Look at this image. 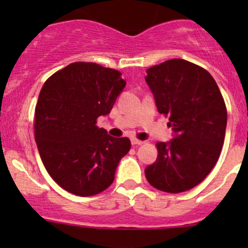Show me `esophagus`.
<instances>
[{"label": "esophagus", "mask_w": 248, "mask_h": 248, "mask_svg": "<svg viewBox=\"0 0 248 248\" xmlns=\"http://www.w3.org/2000/svg\"><path fill=\"white\" fill-rule=\"evenodd\" d=\"M132 144L133 145H142L144 144V141H142V140H139V139H137V138H132Z\"/></svg>", "instance_id": "34e87169"}]
</instances>
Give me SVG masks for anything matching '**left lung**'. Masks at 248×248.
I'll return each mask as SVG.
<instances>
[{"instance_id":"left-lung-1","label":"left lung","mask_w":248,"mask_h":248,"mask_svg":"<svg viewBox=\"0 0 248 248\" xmlns=\"http://www.w3.org/2000/svg\"><path fill=\"white\" fill-rule=\"evenodd\" d=\"M146 73L157 109L169 117L175 137L157 142L158 157L145 169V176L159 191H188L218 161L226 136V103L211 74L186 60H168Z\"/></svg>"}]
</instances>
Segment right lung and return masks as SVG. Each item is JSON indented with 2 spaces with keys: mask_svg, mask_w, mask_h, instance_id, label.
Wrapping results in <instances>:
<instances>
[{
  "mask_svg": "<svg viewBox=\"0 0 248 248\" xmlns=\"http://www.w3.org/2000/svg\"><path fill=\"white\" fill-rule=\"evenodd\" d=\"M124 86L119 71L94 62H74L44 82L34 109V138L46 171L69 193L103 192L128 154L131 140L97 127Z\"/></svg>",
  "mask_w": 248,
  "mask_h": 248,
  "instance_id": "add662e5",
  "label": "right lung"
}]
</instances>
